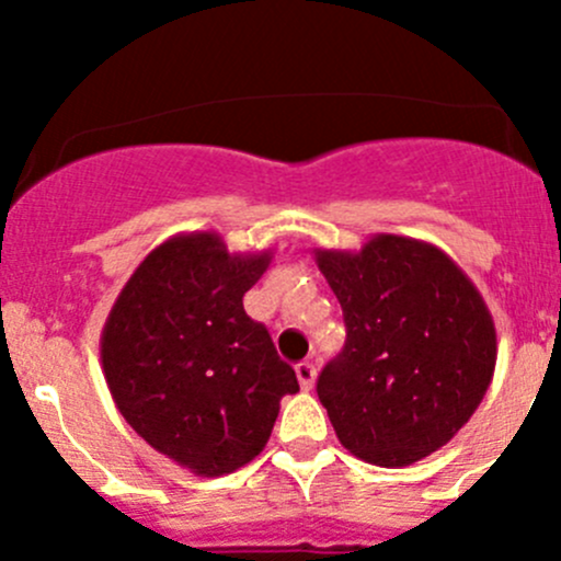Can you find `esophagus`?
Wrapping results in <instances>:
<instances>
[{
  "label": "esophagus",
  "mask_w": 561,
  "mask_h": 561,
  "mask_svg": "<svg viewBox=\"0 0 561 561\" xmlns=\"http://www.w3.org/2000/svg\"><path fill=\"white\" fill-rule=\"evenodd\" d=\"M296 375H298V382H301L304 390H309L314 386V377H317V369L312 360H301V364H296Z\"/></svg>",
  "instance_id": "34e87169"
}]
</instances>
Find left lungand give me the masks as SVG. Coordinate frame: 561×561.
I'll use <instances>...</instances> for the list:
<instances>
[{
  "mask_svg": "<svg viewBox=\"0 0 561 561\" xmlns=\"http://www.w3.org/2000/svg\"><path fill=\"white\" fill-rule=\"evenodd\" d=\"M347 339L317 396L350 454L407 467L443 448L483 401L496 333L483 298L437 247L377 236L358 254L317 252Z\"/></svg>",
  "mask_w": 561,
  "mask_h": 561,
  "instance_id": "1",
  "label": "left lung"
}]
</instances>
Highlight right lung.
Masks as SVG:
<instances>
[{
    "label": "right lung",
    "mask_w": 561,
    "mask_h": 561,
    "mask_svg": "<svg viewBox=\"0 0 561 561\" xmlns=\"http://www.w3.org/2000/svg\"><path fill=\"white\" fill-rule=\"evenodd\" d=\"M268 252L230 257L214 233L165 241L138 265L103 331V369L124 421L192 472H233L265 448L298 377L244 293Z\"/></svg>",
    "instance_id": "1"
}]
</instances>
